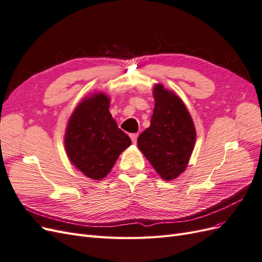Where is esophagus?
Here are the masks:
<instances>
[{
	"label": "esophagus",
	"mask_w": 262,
	"mask_h": 262,
	"mask_svg": "<svg viewBox=\"0 0 262 262\" xmlns=\"http://www.w3.org/2000/svg\"><path fill=\"white\" fill-rule=\"evenodd\" d=\"M138 137H139V134H138V133H131V134H130V138H131V140H132L133 143H137Z\"/></svg>",
	"instance_id": "esophagus-1"
}]
</instances>
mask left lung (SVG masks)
Instances as JSON below:
<instances>
[{"label":"left lung","instance_id":"obj_1","mask_svg":"<svg viewBox=\"0 0 262 262\" xmlns=\"http://www.w3.org/2000/svg\"><path fill=\"white\" fill-rule=\"evenodd\" d=\"M150 125L140 134L138 146L163 179L177 178L187 167L195 143V129L182 100L157 84Z\"/></svg>","mask_w":262,"mask_h":262}]
</instances>
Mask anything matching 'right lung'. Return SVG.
<instances>
[{"label":"right lung","instance_id":"1","mask_svg":"<svg viewBox=\"0 0 262 262\" xmlns=\"http://www.w3.org/2000/svg\"><path fill=\"white\" fill-rule=\"evenodd\" d=\"M109 98L95 94L84 99L71 116L66 133V149L76 168L98 180L108 175L131 140L118 128L109 113Z\"/></svg>","mask_w":262,"mask_h":262}]
</instances>
